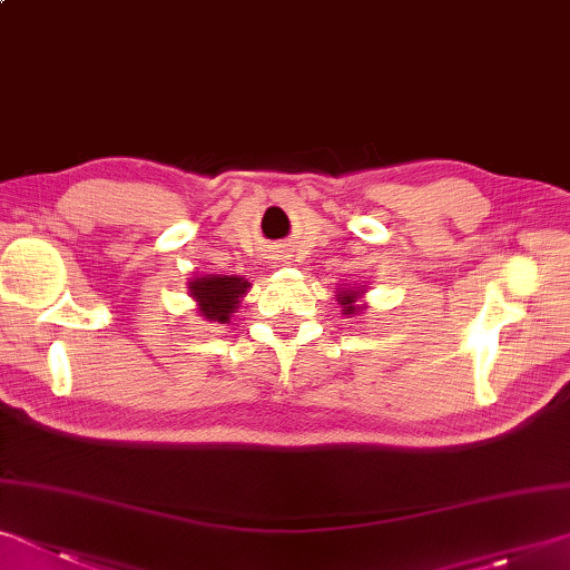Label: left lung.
<instances>
[{
    "label": "left lung",
    "mask_w": 570,
    "mask_h": 570,
    "mask_svg": "<svg viewBox=\"0 0 570 570\" xmlns=\"http://www.w3.org/2000/svg\"><path fill=\"white\" fill-rule=\"evenodd\" d=\"M361 295L357 291H345L343 287V293L337 295V303L343 305V313L345 315H357V311H361V305H355V297Z\"/></svg>",
    "instance_id": "1"
}]
</instances>
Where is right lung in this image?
I'll use <instances>...</instances> for the list:
<instances>
[{
  "instance_id": "add662e5",
  "label": "right lung",
  "mask_w": 570,
  "mask_h": 570,
  "mask_svg": "<svg viewBox=\"0 0 570 570\" xmlns=\"http://www.w3.org/2000/svg\"><path fill=\"white\" fill-rule=\"evenodd\" d=\"M247 279L243 277L207 275L193 279V283H189V293H193L205 317L215 323H227L229 313L235 311L239 297L247 293Z\"/></svg>"
}]
</instances>
